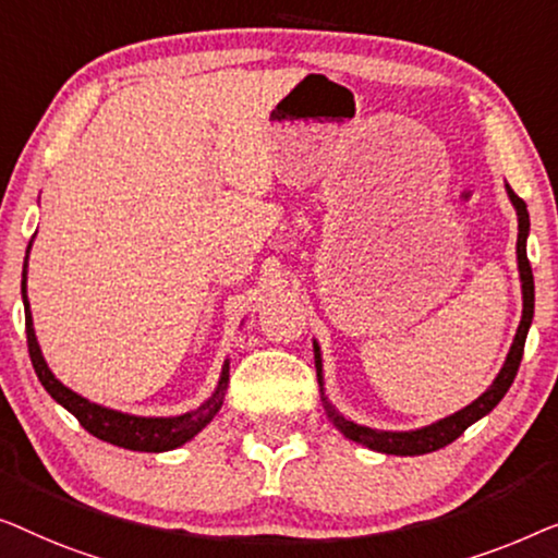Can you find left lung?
<instances>
[{
	"label": "left lung",
	"instance_id": "1",
	"mask_svg": "<svg viewBox=\"0 0 558 558\" xmlns=\"http://www.w3.org/2000/svg\"><path fill=\"white\" fill-rule=\"evenodd\" d=\"M508 197H511L515 215H518V242H515V255H518V272H521V288H523V316H521V326H518L513 347L508 351L506 364L500 368V374L496 376V381L490 384L488 389L483 391L481 397L475 399L473 404H468L465 410L450 414V417L435 422V425L422 427V429H412V433H384V429H372L364 425H356L333 410L328 404L326 397V412L328 420L333 422L339 433L347 435L354 442L368 447V450L384 452V454H425V452H435L439 447L450 445L458 439L465 429L477 422L481 417H485L493 407H496L500 399L506 397V391L511 389V384L518 374V366H521L523 359V347H525V336H529L531 320H533V272H531V263L529 255H525V238H529V209H525V202L518 197V194L506 184ZM313 354H316V376L320 384V395H324V364H320V349L318 343H313Z\"/></svg>",
	"mask_w": 558,
	"mask_h": 558
}]
</instances>
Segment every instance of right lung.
<instances>
[{"instance_id": "right-lung-1", "label": "right lung", "mask_w": 558, "mask_h": 558, "mask_svg": "<svg viewBox=\"0 0 558 558\" xmlns=\"http://www.w3.org/2000/svg\"><path fill=\"white\" fill-rule=\"evenodd\" d=\"M29 253V250H27ZM27 257L25 268H22V301H25V328H27V349L29 359H33L37 379L43 381L54 402L65 407V410L73 414V417L81 422V425L88 429L93 437L104 439V442H111L116 447H125V450L136 452H167L174 450V447L190 442V439L199 433L202 427H207L211 417L219 412V407L225 402L227 384H230V361H225L222 376H219V384L207 402L197 407L194 412L179 414V417H136V414H123L116 410H108V407H100L96 402H88V399L75 395L73 389H68L65 384L54 379L50 366L45 364L40 343L35 339L33 328V313H29V301H27Z\"/></svg>"}]
</instances>
